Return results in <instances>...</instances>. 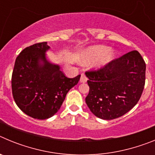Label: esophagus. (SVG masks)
<instances>
[{"label":"esophagus","instance_id":"34e87169","mask_svg":"<svg viewBox=\"0 0 155 155\" xmlns=\"http://www.w3.org/2000/svg\"><path fill=\"white\" fill-rule=\"evenodd\" d=\"M87 81V76H86L84 74H81V79H80V81L81 82V83H85L86 81Z\"/></svg>","mask_w":155,"mask_h":155}]
</instances>
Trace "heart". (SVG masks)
<instances>
[{
  "label": "heart",
  "mask_w": 155,
  "mask_h": 155,
  "mask_svg": "<svg viewBox=\"0 0 155 155\" xmlns=\"http://www.w3.org/2000/svg\"><path fill=\"white\" fill-rule=\"evenodd\" d=\"M115 53L113 50H110L109 47L105 46H95L90 48L84 53L83 57V62L89 63L91 61L100 59L99 65H105L114 57Z\"/></svg>",
  "instance_id": "heart-1"
}]
</instances>
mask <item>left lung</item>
I'll use <instances>...</instances> for the list:
<instances>
[{"instance_id":"left-lung-1","label":"left lung","mask_w":155,"mask_h":155,"mask_svg":"<svg viewBox=\"0 0 155 155\" xmlns=\"http://www.w3.org/2000/svg\"><path fill=\"white\" fill-rule=\"evenodd\" d=\"M146 64L137 50L126 53L95 71H86L89 93L85 102L91 113L113 120L129 112L140 98Z\"/></svg>"}]
</instances>
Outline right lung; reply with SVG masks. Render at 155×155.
<instances>
[{"label": "right lung", "instance_id": "obj_1", "mask_svg": "<svg viewBox=\"0 0 155 155\" xmlns=\"http://www.w3.org/2000/svg\"><path fill=\"white\" fill-rule=\"evenodd\" d=\"M46 42L26 47L19 53L12 77V94L18 108L37 120H46L60 109L71 87L81 75L66 77L60 66L46 60Z\"/></svg>", "mask_w": 155, "mask_h": 155}]
</instances>
